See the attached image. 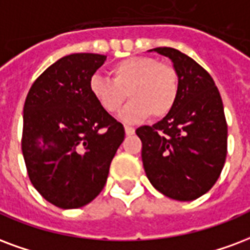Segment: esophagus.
Here are the masks:
<instances>
[{
  "instance_id": "esophagus-1",
  "label": "esophagus",
  "mask_w": 250,
  "mask_h": 250,
  "mask_svg": "<svg viewBox=\"0 0 250 250\" xmlns=\"http://www.w3.org/2000/svg\"><path fill=\"white\" fill-rule=\"evenodd\" d=\"M125 131L127 135H132L135 132L134 127H130V125H125Z\"/></svg>"
}]
</instances>
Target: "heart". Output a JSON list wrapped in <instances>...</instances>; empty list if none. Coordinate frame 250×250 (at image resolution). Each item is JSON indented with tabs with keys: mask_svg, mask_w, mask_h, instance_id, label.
Here are the masks:
<instances>
[{
	"mask_svg": "<svg viewBox=\"0 0 250 250\" xmlns=\"http://www.w3.org/2000/svg\"><path fill=\"white\" fill-rule=\"evenodd\" d=\"M111 79L94 75L90 79V94L98 104L115 114L131 98L120 119L134 123L147 116L160 119L175 107L179 92L176 70L151 57H130L110 67Z\"/></svg>",
	"mask_w": 250,
	"mask_h": 250,
	"instance_id": "heart-1",
	"label": "heart"
}]
</instances>
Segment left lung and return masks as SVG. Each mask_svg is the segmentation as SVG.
I'll use <instances>...</instances> for the list:
<instances>
[{
	"label": "left lung",
	"instance_id": "1",
	"mask_svg": "<svg viewBox=\"0 0 250 250\" xmlns=\"http://www.w3.org/2000/svg\"><path fill=\"white\" fill-rule=\"evenodd\" d=\"M168 57L179 78L172 111L153 125H142V160L160 193L191 201L217 182L227 158L228 127L220 92L196 61L172 47L149 50Z\"/></svg>",
	"mask_w": 250,
	"mask_h": 250
}]
</instances>
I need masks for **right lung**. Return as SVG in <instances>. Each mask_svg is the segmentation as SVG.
Here are the masks:
<instances>
[{"mask_svg": "<svg viewBox=\"0 0 250 250\" xmlns=\"http://www.w3.org/2000/svg\"><path fill=\"white\" fill-rule=\"evenodd\" d=\"M106 55H66L33 83L23 106L22 153L31 184L43 199L74 209L97 197L125 127L90 94Z\"/></svg>", "mask_w": 250, "mask_h": 250, "instance_id": "right-lung-1", "label": "right lung"}]
</instances>
